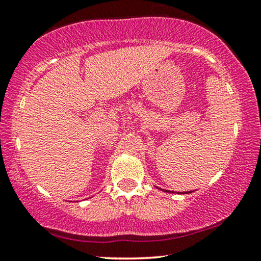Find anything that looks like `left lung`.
<instances>
[{"label":"left lung","instance_id":"left-lung-1","mask_svg":"<svg viewBox=\"0 0 261 261\" xmlns=\"http://www.w3.org/2000/svg\"><path fill=\"white\" fill-rule=\"evenodd\" d=\"M163 191H164V190H163ZM165 191L169 192V190H165ZM170 192H171V191H170ZM184 194H190V192H184Z\"/></svg>","mask_w":261,"mask_h":261}]
</instances>
